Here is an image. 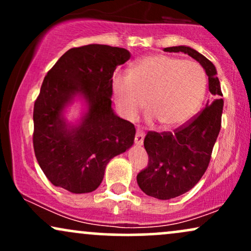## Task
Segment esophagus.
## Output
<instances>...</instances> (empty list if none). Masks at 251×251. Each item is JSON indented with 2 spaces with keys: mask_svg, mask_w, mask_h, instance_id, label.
<instances>
[{
  "mask_svg": "<svg viewBox=\"0 0 251 251\" xmlns=\"http://www.w3.org/2000/svg\"><path fill=\"white\" fill-rule=\"evenodd\" d=\"M144 138H145V133L140 127L137 128V132H135V137H134V142L137 145H142L144 142Z\"/></svg>",
  "mask_w": 251,
  "mask_h": 251,
  "instance_id": "34e87169",
  "label": "esophagus"
}]
</instances>
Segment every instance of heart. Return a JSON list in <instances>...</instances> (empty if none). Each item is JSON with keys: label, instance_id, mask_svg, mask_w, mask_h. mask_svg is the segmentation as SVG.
I'll use <instances>...</instances> for the list:
<instances>
[{"label": "heart", "instance_id": "heart-1", "mask_svg": "<svg viewBox=\"0 0 251 251\" xmlns=\"http://www.w3.org/2000/svg\"><path fill=\"white\" fill-rule=\"evenodd\" d=\"M206 88L203 68L194 61L152 55L138 61L128 74H117L112 91L120 113L133 120L146 107L151 119L165 127L179 126L194 116Z\"/></svg>", "mask_w": 251, "mask_h": 251}]
</instances>
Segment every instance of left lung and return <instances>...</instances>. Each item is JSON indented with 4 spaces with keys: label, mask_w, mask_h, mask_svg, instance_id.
<instances>
[{
    "label": "left lung",
    "mask_w": 251,
    "mask_h": 251,
    "mask_svg": "<svg viewBox=\"0 0 251 251\" xmlns=\"http://www.w3.org/2000/svg\"><path fill=\"white\" fill-rule=\"evenodd\" d=\"M164 50L183 51L197 60L209 76V91L215 96L214 101L174 132L149 131L144 139L149 163L137 176L138 185L151 197L171 200L190 191L208 169L221 129L223 94L214 63L205 56L185 46Z\"/></svg>",
    "instance_id": "obj_1"
}]
</instances>
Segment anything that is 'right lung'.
Returning a JSON list of instances; mask_svg holds the SVG:
<instances>
[{
  "label": "right lung",
  "mask_w": 251,
  "mask_h": 251,
  "mask_svg": "<svg viewBox=\"0 0 251 251\" xmlns=\"http://www.w3.org/2000/svg\"><path fill=\"white\" fill-rule=\"evenodd\" d=\"M131 57L125 48L87 45L71 48L43 79L34 103L33 145L53 185L73 194L94 191L109 160L133 144L135 127L112 109V77ZM79 94L89 102L82 124L70 129L62 112Z\"/></svg>",
  "instance_id": "obj_1"
}]
</instances>
